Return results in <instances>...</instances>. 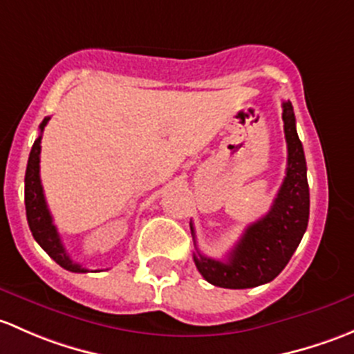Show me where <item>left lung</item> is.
<instances>
[{"label":"left lung","mask_w":354,"mask_h":354,"mask_svg":"<svg viewBox=\"0 0 354 354\" xmlns=\"http://www.w3.org/2000/svg\"><path fill=\"white\" fill-rule=\"evenodd\" d=\"M283 122L288 145L286 177L271 209L245 228L227 262L203 256L196 247V268L211 285L243 290L272 281L290 262L307 230L310 213L307 162L290 100L283 102ZM191 232L194 236L192 223Z\"/></svg>","instance_id":"8db88e82"}]
</instances>
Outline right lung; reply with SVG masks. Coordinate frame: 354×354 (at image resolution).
<instances>
[{"mask_svg":"<svg viewBox=\"0 0 354 354\" xmlns=\"http://www.w3.org/2000/svg\"><path fill=\"white\" fill-rule=\"evenodd\" d=\"M50 118H46L39 126L41 134L37 140L34 141L30 155H28L27 172H25V209H27V221L30 227L32 235H34L35 242L49 254L50 259L57 262L61 268L71 272H88V269L82 268L78 262H73L71 257L68 256L66 249H64L61 236L57 233L56 225L53 223V216L47 207L46 198H44V189L41 184V140L42 131L46 124L49 122Z\"/></svg>","mask_w":354,"mask_h":354,"instance_id":"obj_1","label":"right lung"}]
</instances>
